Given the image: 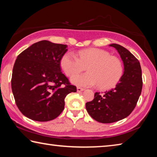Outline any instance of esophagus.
Here are the masks:
<instances>
[{"label": "esophagus", "mask_w": 157, "mask_h": 157, "mask_svg": "<svg viewBox=\"0 0 157 157\" xmlns=\"http://www.w3.org/2000/svg\"><path fill=\"white\" fill-rule=\"evenodd\" d=\"M84 90V89L83 88H80V87H77V91H78V92L83 91Z\"/></svg>", "instance_id": "34e87169"}]
</instances>
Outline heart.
<instances>
[{"label":"heart","mask_w":157,"mask_h":157,"mask_svg":"<svg viewBox=\"0 0 157 157\" xmlns=\"http://www.w3.org/2000/svg\"><path fill=\"white\" fill-rule=\"evenodd\" d=\"M60 65L66 75H74L71 79L73 84L82 87L98 85L102 89L113 87L120 79L123 71V63L118 57L98 48L81 50L78 55L66 52L61 59ZM84 67H87L88 73L76 75Z\"/></svg>","instance_id":"1"}]
</instances>
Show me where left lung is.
Instances as JSON below:
<instances>
[{
    "mask_svg": "<svg viewBox=\"0 0 157 157\" xmlns=\"http://www.w3.org/2000/svg\"><path fill=\"white\" fill-rule=\"evenodd\" d=\"M109 46L117 50L124 64L123 75L113 89L96 92L94 99L86 103L87 112L99 123H111L128 116L141 94L143 81L140 63L125 48L116 44Z\"/></svg>",
    "mask_w": 157,
    "mask_h": 157,
    "instance_id": "1",
    "label": "left lung"
}]
</instances>
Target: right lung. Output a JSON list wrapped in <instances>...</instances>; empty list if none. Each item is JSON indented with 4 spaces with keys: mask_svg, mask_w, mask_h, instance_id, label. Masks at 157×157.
Instances as JSON below:
<instances>
[{
    "mask_svg": "<svg viewBox=\"0 0 157 157\" xmlns=\"http://www.w3.org/2000/svg\"><path fill=\"white\" fill-rule=\"evenodd\" d=\"M67 46L43 40L18 55L12 71V90L16 104L31 120L46 122L60 115L64 99L76 92L61 71L60 61Z\"/></svg>",
    "mask_w": 157,
    "mask_h": 157,
    "instance_id": "right-lung-1",
    "label": "right lung"
}]
</instances>
